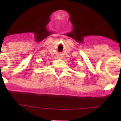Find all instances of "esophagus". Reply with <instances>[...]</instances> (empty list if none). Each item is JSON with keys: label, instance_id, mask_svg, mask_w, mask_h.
Returning a JSON list of instances; mask_svg holds the SVG:
<instances>
[{"label": "esophagus", "instance_id": "1", "mask_svg": "<svg viewBox=\"0 0 121 121\" xmlns=\"http://www.w3.org/2000/svg\"><path fill=\"white\" fill-rule=\"evenodd\" d=\"M60 58H61V56H60Z\"/></svg>", "mask_w": 121, "mask_h": 121}]
</instances>
